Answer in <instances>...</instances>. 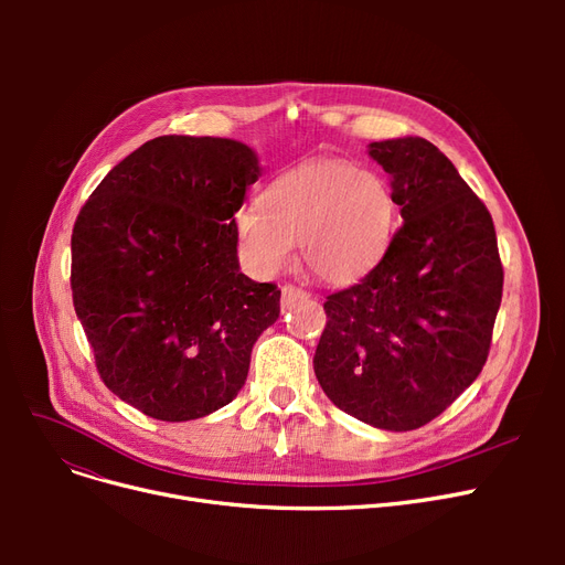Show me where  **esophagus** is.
<instances>
[{
	"mask_svg": "<svg viewBox=\"0 0 565 565\" xmlns=\"http://www.w3.org/2000/svg\"><path fill=\"white\" fill-rule=\"evenodd\" d=\"M307 298H309V292L298 286H292V284L281 286V309H290V307H295V302L307 300Z\"/></svg>",
	"mask_w": 565,
	"mask_h": 565,
	"instance_id": "obj_1",
	"label": "esophagus"
}]
</instances>
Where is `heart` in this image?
Wrapping results in <instances>:
<instances>
[{"mask_svg":"<svg viewBox=\"0 0 565 565\" xmlns=\"http://www.w3.org/2000/svg\"><path fill=\"white\" fill-rule=\"evenodd\" d=\"M396 224V196L382 173L311 160L275 178L258 207H241L233 233L245 265L260 277L279 273L298 243L316 277L350 284L384 256Z\"/></svg>","mask_w":565,"mask_h":565,"instance_id":"1","label":"heart"}]
</instances>
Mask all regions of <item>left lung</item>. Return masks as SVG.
<instances>
[{"label":"left lung","mask_w":565,"mask_h":565,"mask_svg":"<svg viewBox=\"0 0 565 565\" xmlns=\"http://www.w3.org/2000/svg\"><path fill=\"white\" fill-rule=\"evenodd\" d=\"M403 226L382 260L324 302L313 371L328 398L382 430L433 422L479 377L503 267L483 201L422 137L369 143Z\"/></svg>","instance_id":"1"}]
</instances>
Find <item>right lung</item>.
Here are the masks:
<instances>
[{
  "mask_svg": "<svg viewBox=\"0 0 565 565\" xmlns=\"http://www.w3.org/2000/svg\"><path fill=\"white\" fill-rule=\"evenodd\" d=\"M243 141L164 135L118 162L77 215L75 313L107 390L148 417L228 405L281 290L241 273L233 215L258 181Z\"/></svg>",
  "mask_w": 565,
  "mask_h": 565,
  "instance_id": "right-lung-1",
  "label": "right lung"
}]
</instances>
